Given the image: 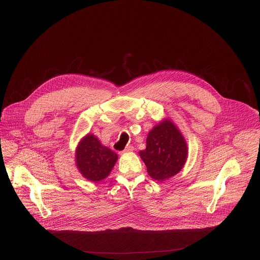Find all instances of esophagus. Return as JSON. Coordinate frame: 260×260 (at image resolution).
Here are the masks:
<instances>
[{"mask_svg": "<svg viewBox=\"0 0 260 260\" xmlns=\"http://www.w3.org/2000/svg\"><path fill=\"white\" fill-rule=\"evenodd\" d=\"M133 150H134V147H133V146H131V145H128L123 151H120L119 153H120V154H124V153H127V152H132Z\"/></svg>", "mask_w": 260, "mask_h": 260, "instance_id": "obj_1", "label": "esophagus"}]
</instances>
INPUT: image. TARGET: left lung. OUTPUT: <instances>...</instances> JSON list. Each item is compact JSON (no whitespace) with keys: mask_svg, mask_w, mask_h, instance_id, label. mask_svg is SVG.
Returning <instances> with one entry per match:
<instances>
[{"mask_svg":"<svg viewBox=\"0 0 260 260\" xmlns=\"http://www.w3.org/2000/svg\"><path fill=\"white\" fill-rule=\"evenodd\" d=\"M139 154L149 176L162 182L183 169L188 149L180 129L170 118H166L148 133L146 149Z\"/></svg>","mask_w":260,"mask_h":260,"instance_id":"1","label":"left lung"}]
</instances>
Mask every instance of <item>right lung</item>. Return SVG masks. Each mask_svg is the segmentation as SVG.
Wrapping results in <instances>:
<instances>
[{
  "instance_id": "1",
  "label": "right lung",
  "mask_w": 260,
  "mask_h": 260,
  "mask_svg": "<svg viewBox=\"0 0 260 260\" xmlns=\"http://www.w3.org/2000/svg\"><path fill=\"white\" fill-rule=\"evenodd\" d=\"M117 159V154L92 134H87L80 140L75 151V164L79 173L94 183L109 176Z\"/></svg>"
}]
</instances>
